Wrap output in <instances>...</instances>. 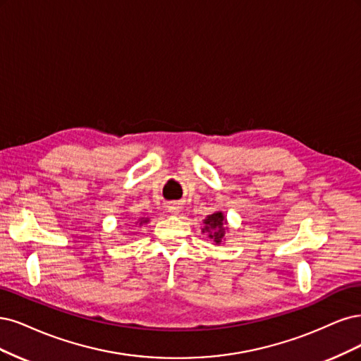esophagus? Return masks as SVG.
I'll return each mask as SVG.
<instances>
[{"mask_svg": "<svg viewBox=\"0 0 361 361\" xmlns=\"http://www.w3.org/2000/svg\"><path fill=\"white\" fill-rule=\"evenodd\" d=\"M168 212H169L171 214H178V213L181 212V205L177 204V202H172V204L168 205Z\"/></svg>", "mask_w": 361, "mask_h": 361, "instance_id": "1", "label": "esophagus"}]
</instances>
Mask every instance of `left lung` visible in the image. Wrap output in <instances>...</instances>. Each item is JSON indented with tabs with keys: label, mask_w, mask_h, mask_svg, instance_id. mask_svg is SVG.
<instances>
[{
	"label": "left lung",
	"mask_w": 361,
	"mask_h": 361,
	"mask_svg": "<svg viewBox=\"0 0 361 361\" xmlns=\"http://www.w3.org/2000/svg\"><path fill=\"white\" fill-rule=\"evenodd\" d=\"M204 228L202 232H207L208 237H210L216 244H220L225 240V234H226V219L224 216L222 212H216L210 216H207V219L204 220Z\"/></svg>",
	"instance_id": "8db88e82"
}]
</instances>
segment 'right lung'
<instances>
[{
    "label": "right lung",
    "mask_w": 361,
    "mask_h": 361,
    "mask_svg": "<svg viewBox=\"0 0 361 361\" xmlns=\"http://www.w3.org/2000/svg\"><path fill=\"white\" fill-rule=\"evenodd\" d=\"M147 222H148V219H139V225L147 224Z\"/></svg>",
    "instance_id": "1"
}]
</instances>
